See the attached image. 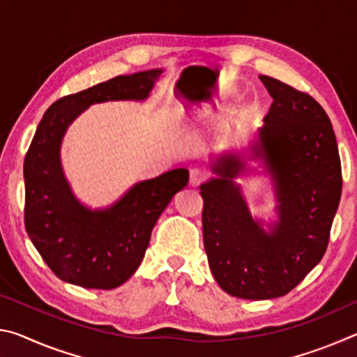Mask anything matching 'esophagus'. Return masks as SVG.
<instances>
[{
    "label": "esophagus",
    "instance_id": "esophagus-1",
    "mask_svg": "<svg viewBox=\"0 0 357 357\" xmlns=\"http://www.w3.org/2000/svg\"><path fill=\"white\" fill-rule=\"evenodd\" d=\"M204 178H206V172L202 170V168H192L190 170V184L192 185L200 184Z\"/></svg>",
    "mask_w": 357,
    "mask_h": 357
}]
</instances>
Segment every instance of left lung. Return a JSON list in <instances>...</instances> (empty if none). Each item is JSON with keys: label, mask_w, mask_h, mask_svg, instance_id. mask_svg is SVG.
I'll return each instance as SVG.
<instances>
[{"label": "left lung", "mask_w": 357, "mask_h": 357, "mask_svg": "<svg viewBox=\"0 0 357 357\" xmlns=\"http://www.w3.org/2000/svg\"><path fill=\"white\" fill-rule=\"evenodd\" d=\"M259 80L274 99L247 154L215 155V178L200 185L203 241L215 282L243 299H273L291 291L321 261L342 195L334 129L318 102L273 77ZM259 160L273 181L276 219L250 213L234 178Z\"/></svg>", "instance_id": "left-lung-1"}]
</instances>
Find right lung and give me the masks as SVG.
<instances>
[{
	"label": "right lung",
	"instance_id": "obj_1",
	"mask_svg": "<svg viewBox=\"0 0 357 357\" xmlns=\"http://www.w3.org/2000/svg\"><path fill=\"white\" fill-rule=\"evenodd\" d=\"M164 69L119 75L48 107L29 146L25 176V227L36 249L59 279L83 288L112 289L134 275L151 231L189 170L174 168L140 181L107 208L83 204L66 178L61 144L69 126L88 107L108 100H146Z\"/></svg>",
	"mask_w": 357,
	"mask_h": 357
}]
</instances>
